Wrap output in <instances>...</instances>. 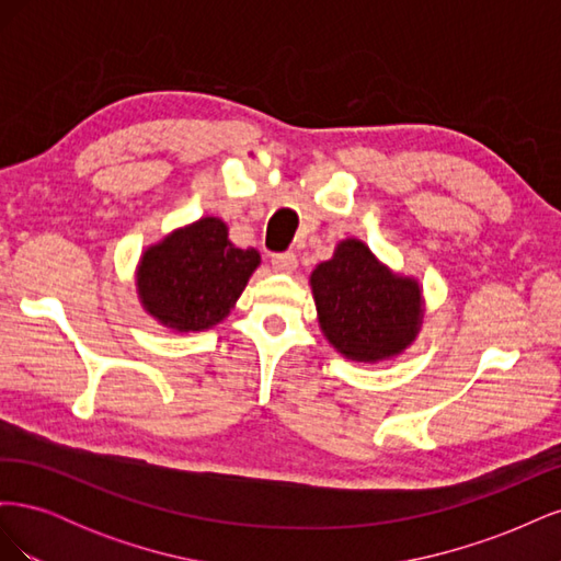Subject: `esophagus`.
Listing matches in <instances>:
<instances>
[{"label": "esophagus", "instance_id": "1", "mask_svg": "<svg viewBox=\"0 0 561 561\" xmlns=\"http://www.w3.org/2000/svg\"><path fill=\"white\" fill-rule=\"evenodd\" d=\"M271 264H274V268L280 271V274H293V271L297 268V257L293 252H280L271 257Z\"/></svg>", "mask_w": 561, "mask_h": 561}]
</instances>
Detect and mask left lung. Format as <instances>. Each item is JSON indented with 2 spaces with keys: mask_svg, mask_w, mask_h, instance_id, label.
<instances>
[{
  "mask_svg": "<svg viewBox=\"0 0 561 561\" xmlns=\"http://www.w3.org/2000/svg\"><path fill=\"white\" fill-rule=\"evenodd\" d=\"M320 328L346 358L377 363L412 344L421 322V290L393 276L360 241L336 245L311 274Z\"/></svg>",
  "mask_w": 561,
  "mask_h": 561,
  "instance_id": "8db88e82",
  "label": "left lung"
}]
</instances>
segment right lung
<instances>
[{"label":"right lung","instance_id":"1","mask_svg":"<svg viewBox=\"0 0 561 561\" xmlns=\"http://www.w3.org/2000/svg\"><path fill=\"white\" fill-rule=\"evenodd\" d=\"M257 264V250L229 243L225 222L198 219L142 254L140 299L168 328L208 330L229 313Z\"/></svg>","mask_w":561,"mask_h":561}]
</instances>
